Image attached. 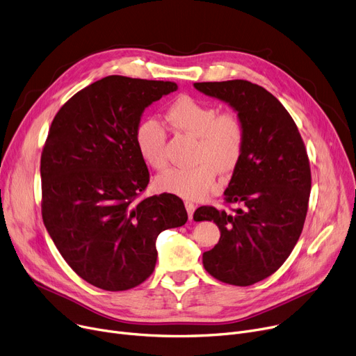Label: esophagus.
I'll return each mask as SVG.
<instances>
[{
  "label": "esophagus",
  "mask_w": 356,
  "mask_h": 356,
  "mask_svg": "<svg viewBox=\"0 0 356 356\" xmlns=\"http://www.w3.org/2000/svg\"><path fill=\"white\" fill-rule=\"evenodd\" d=\"M184 207H186V211H188L189 219L192 220V219H193V213H195V209H196L195 203H193V202H191V200H186V202H184Z\"/></svg>",
  "instance_id": "1"
}]
</instances>
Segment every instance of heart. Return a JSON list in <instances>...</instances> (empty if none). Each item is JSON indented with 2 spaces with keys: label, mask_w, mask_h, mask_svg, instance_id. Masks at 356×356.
Instances as JSON below:
<instances>
[{
  "label": "heart",
  "mask_w": 356,
  "mask_h": 356,
  "mask_svg": "<svg viewBox=\"0 0 356 356\" xmlns=\"http://www.w3.org/2000/svg\"><path fill=\"white\" fill-rule=\"evenodd\" d=\"M167 121L197 138L195 161L189 168H170L157 179L159 189L186 199H202L215 184V170L228 173L239 161L244 148V125L234 112H222L211 104L183 95L167 108ZM136 145L147 165L157 172L167 167L165 131L154 120H143L136 128Z\"/></svg>",
  "instance_id": "heart-1"
}]
</instances>
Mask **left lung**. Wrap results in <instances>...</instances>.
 <instances>
[{"label":"left lung","instance_id":"1","mask_svg":"<svg viewBox=\"0 0 356 356\" xmlns=\"http://www.w3.org/2000/svg\"><path fill=\"white\" fill-rule=\"evenodd\" d=\"M193 86L227 102L245 133L223 193L239 208L200 207L193 215L220 231L218 244L203 252V267L222 283L251 286L283 266L303 231L312 189L306 147L287 109L263 86L242 79Z\"/></svg>","mask_w":356,"mask_h":356}]
</instances>
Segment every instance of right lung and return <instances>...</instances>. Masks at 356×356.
<instances>
[{"label": "right lung", "instance_id": "right-lung-1", "mask_svg": "<svg viewBox=\"0 0 356 356\" xmlns=\"http://www.w3.org/2000/svg\"><path fill=\"white\" fill-rule=\"evenodd\" d=\"M175 82L112 74L73 95L56 114L40 160L44 227L69 267L108 291L152 275L160 232L188 220L183 200H137L149 181L136 145L144 109Z\"/></svg>", "mask_w": 356, "mask_h": 356}]
</instances>
